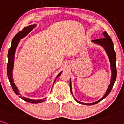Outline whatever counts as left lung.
I'll return each mask as SVG.
<instances>
[{
  "label": "left lung",
  "instance_id": "8db88e82",
  "mask_svg": "<svg viewBox=\"0 0 124 124\" xmlns=\"http://www.w3.org/2000/svg\"><path fill=\"white\" fill-rule=\"evenodd\" d=\"M104 37L103 38H101V39H95V40H92V42L96 43V44L101 45L104 47V48L105 49V50H106V52L108 54V55L109 58L110 63V67H111V70H112V77H111V80H110V83L109 85L108 89H107L106 92H105V95L103 96V97L102 98L100 99V100H99L98 101L95 102L93 103H90V104H85L83 103H81V102L78 101L77 100H76L75 98L74 99L75 100V101L78 102V103L82 104H85V105H93L96 104L98 103L99 102H100L101 100H102L106 98L109 93L111 91L112 88L115 83V81L116 80V77H117V69H116V53H115V50H114L113 48V43L112 42V40L111 38L110 37V36L108 35V33L106 32V31H105L103 33ZM70 88L71 90V92L72 94V89H71V80H70Z\"/></svg>",
  "mask_w": 124,
  "mask_h": 124
}]
</instances>
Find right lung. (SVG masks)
I'll return each instance as SVG.
<instances>
[{"label": "right lung", "mask_w": 124, "mask_h": 124, "mask_svg": "<svg viewBox=\"0 0 124 124\" xmlns=\"http://www.w3.org/2000/svg\"><path fill=\"white\" fill-rule=\"evenodd\" d=\"M36 25H31L28 26L27 27L24 28L21 31H20L16 34L15 36L14 37L12 41V44H11V46L10 49H9L8 53V63H7V76L9 79V82H10L11 86L16 95L19 96V97L21 99H22L23 100H24V101L26 102H28V103H42V102L44 101L45 100V98H44V99H39V100H33L30 99L26 98L25 97H23L21 96L19 92V90H17V87L15 85L14 83V80L12 78V70H13V66H14V56L15 53V51L16 49V47L17 46L18 43H19L20 39L24 38L25 36H26L34 28V27H35ZM62 72H61L57 76L56 79L54 80V83H55L56 81V79L59 77V75H61V74L62 73Z\"/></svg>", "instance_id": "obj_1"}]
</instances>
